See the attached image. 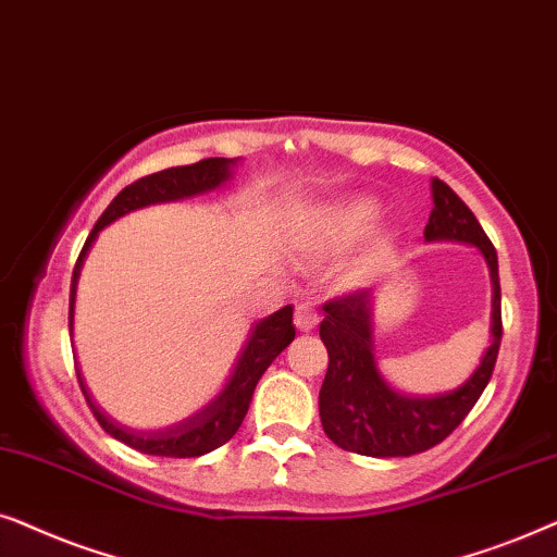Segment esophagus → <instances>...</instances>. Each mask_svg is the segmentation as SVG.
<instances>
[{"label":"esophagus","instance_id":"1","mask_svg":"<svg viewBox=\"0 0 557 557\" xmlns=\"http://www.w3.org/2000/svg\"><path fill=\"white\" fill-rule=\"evenodd\" d=\"M318 321H321V315H318V310L310 306V302H300V306L295 308V325H298L300 331H313Z\"/></svg>","mask_w":557,"mask_h":557}]
</instances>
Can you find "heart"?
Returning <instances> with one entry per match:
<instances>
[{
	"mask_svg": "<svg viewBox=\"0 0 557 557\" xmlns=\"http://www.w3.org/2000/svg\"><path fill=\"white\" fill-rule=\"evenodd\" d=\"M380 219V203L374 198H346V201L331 203L310 221L308 226V244L310 249L321 251V255H331V251L346 249L348 244L361 239L369 228L374 226V221ZM392 255V236L389 234H376L372 242L367 244V249L354 259L348 267V277L351 280H364L372 277L376 270H382V264L387 262Z\"/></svg>",
	"mask_w": 557,
	"mask_h": 557,
	"instance_id": "b5f03b06",
	"label": "heart"
}]
</instances>
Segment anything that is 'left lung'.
<instances>
[{
	"label": "left lung",
	"instance_id": "1",
	"mask_svg": "<svg viewBox=\"0 0 557 557\" xmlns=\"http://www.w3.org/2000/svg\"><path fill=\"white\" fill-rule=\"evenodd\" d=\"M433 203L425 226V239L469 242L484 255L494 283L492 346L469 382L448 395L407 397L382 380L372 354V295L351 290L323 306L321 341L329 348L321 397V422L325 435L338 448L359 456L395 458L414 456L438 446L461 425L471 407L479 403L494 374L502 344V290L496 249L484 228L446 183L433 181Z\"/></svg>",
	"mask_w": 557,
	"mask_h": 557
}]
</instances>
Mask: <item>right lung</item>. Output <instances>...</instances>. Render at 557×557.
<instances>
[{
    "label": "right lung",
    "mask_w": 557,
    "mask_h": 557,
    "mask_svg": "<svg viewBox=\"0 0 557 557\" xmlns=\"http://www.w3.org/2000/svg\"><path fill=\"white\" fill-rule=\"evenodd\" d=\"M232 158H206L193 162V165H181V168H168L160 170V173L145 175L127 185L119 196L107 206V211L101 213V219L96 221L94 232L88 234V239L81 249L76 259V267H73V280H71V310H69V325L73 329V300H76V283L81 274V264H84V257L91 249V244L103 226H109L111 221H116L124 213L145 209V206L152 203H165V201H181V198L198 196V193L219 188L221 183L228 181L234 168ZM295 338V325H293V308L285 306L280 308L277 313H272L264 321H259L251 331V338L247 348H244L239 364H236L232 380L224 387V392L213 399L209 407H203L201 412H196L193 418L177 422L173 428L165 430H129L122 428L119 422L109 420L99 407L91 403L88 392L81 382V389H84L86 403L91 407L94 418L99 420V425L107 430L111 438L122 441L124 446L139 450V454L150 456H165V458H196L203 454H211L224 446L226 441L234 438V433L239 430L244 414L249 410L251 395H255L257 382L262 380L267 367L277 359L280 354L285 351L287 346L293 344Z\"/></svg>",
    "instance_id": "1"
}]
</instances>
